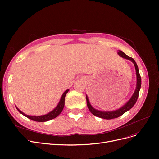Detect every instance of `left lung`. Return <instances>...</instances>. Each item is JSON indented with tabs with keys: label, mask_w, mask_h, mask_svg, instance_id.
<instances>
[{
	"label": "left lung",
	"mask_w": 159,
	"mask_h": 159,
	"mask_svg": "<svg viewBox=\"0 0 159 159\" xmlns=\"http://www.w3.org/2000/svg\"><path fill=\"white\" fill-rule=\"evenodd\" d=\"M118 54L120 55V56L123 58L130 60L134 65V67L136 70V89L134 90V92L133 93V95L131 96L130 99L124 105L123 107L120 108L118 110H114V111H101V110H98L95 108H94L90 104V102L89 101L88 99V97L87 95H86V102H87V106L88 109L89 110L92 114L94 116L99 117V118H102V119H106V120H111L114 118H118V117L121 116L123 115L124 113H125L127 112L128 110H129L130 108H132L135 105V103L137 101L138 98H139V95L140 92V89L141 88V77L139 73V67H138V66L136 63L135 60L131 58L127 55H126L123 52L121 51H120Z\"/></svg>",
	"instance_id": "8db88e82"
}]
</instances>
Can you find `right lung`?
<instances>
[{"label":"right lung","mask_w":159,"mask_h":159,"mask_svg":"<svg viewBox=\"0 0 159 159\" xmlns=\"http://www.w3.org/2000/svg\"><path fill=\"white\" fill-rule=\"evenodd\" d=\"M70 89H67V90H66L64 93L61 95L60 100L58 102V104L57 105V106L55 107V108H54L52 111H51L50 112L47 113V114L45 115H41V116H29V115H27L26 114H25L24 112H23L22 111H20V110L16 106L17 110L18 111L23 114V116H26V118H28L33 121H38V122H45L47 121H49L51 120H52L55 118H57V117L61 112L62 111V110L64 107V104H65V97L67 94V93L69 92Z\"/></svg>","instance_id":"right-lung-1"}]
</instances>
